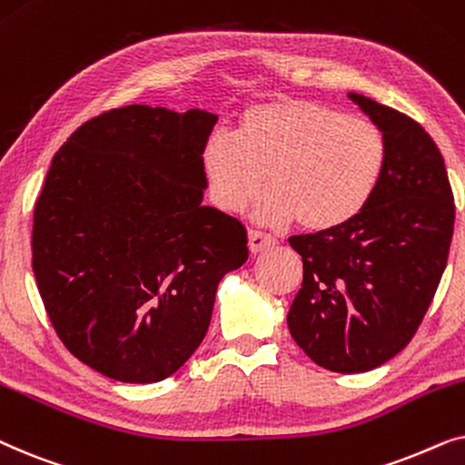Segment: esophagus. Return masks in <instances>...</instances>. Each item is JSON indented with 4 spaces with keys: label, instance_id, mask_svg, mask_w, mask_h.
Wrapping results in <instances>:
<instances>
[{
    "label": "esophagus",
    "instance_id": "1",
    "mask_svg": "<svg viewBox=\"0 0 465 465\" xmlns=\"http://www.w3.org/2000/svg\"><path fill=\"white\" fill-rule=\"evenodd\" d=\"M276 240L268 236V233L263 232H249V249L252 255H257V252H263L265 249H270V246H274Z\"/></svg>",
    "mask_w": 465,
    "mask_h": 465
}]
</instances>
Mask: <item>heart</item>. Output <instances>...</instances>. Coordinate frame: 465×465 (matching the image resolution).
<instances>
[{"instance_id":"obj_1","label":"heart","mask_w":465,"mask_h":465,"mask_svg":"<svg viewBox=\"0 0 465 465\" xmlns=\"http://www.w3.org/2000/svg\"><path fill=\"white\" fill-rule=\"evenodd\" d=\"M387 163L385 134L363 116L311 99L278 97L240 114L236 135L210 134L202 148L208 193L238 214L262 193L255 219L295 221L306 232H333L361 214Z\"/></svg>"}]
</instances>
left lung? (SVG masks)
<instances>
[{
    "label": "left lung",
    "mask_w": 465,
    "mask_h": 465,
    "mask_svg": "<svg viewBox=\"0 0 465 465\" xmlns=\"http://www.w3.org/2000/svg\"><path fill=\"white\" fill-rule=\"evenodd\" d=\"M349 97L385 134V172L349 225L289 238L304 281L287 314L297 346L342 374L379 368L411 342L447 268L455 223L447 168L430 134L374 99Z\"/></svg>",
    "instance_id": "1"
}]
</instances>
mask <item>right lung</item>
<instances>
[{
  "label": "right lung",
  "mask_w": 465,
  "mask_h": 465,
  "mask_svg": "<svg viewBox=\"0 0 465 465\" xmlns=\"http://www.w3.org/2000/svg\"><path fill=\"white\" fill-rule=\"evenodd\" d=\"M216 114L144 104L86 121L54 153L34 210V274L80 361L121 382L168 379L206 336L242 223L203 206Z\"/></svg>",
  "instance_id": "obj_1"
}]
</instances>
